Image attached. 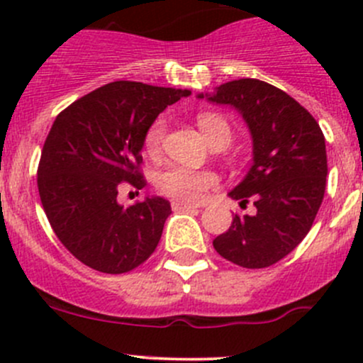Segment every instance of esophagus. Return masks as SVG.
I'll return each instance as SVG.
<instances>
[{
  "mask_svg": "<svg viewBox=\"0 0 363 363\" xmlns=\"http://www.w3.org/2000/svg\"><path fill=\"white\" fill-rule=\"evenodd\" d=\"M172 208H174V211H195V208H199V205L182 202V200H174V202H172Z\"/></svg>",
  "mask_w": 363,
  "mask_h": 363,
  "instance_id": "esophagus-1",
  "label": "esophagus"
}]
</instances>
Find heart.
Here are the masks:
<instances>
[{"label":"heart","mask_w":363,"mask_h":363,"mask_svg":"<svg viewBox=\"0 0 363 363\" xmlns=\"http://www.w3.org/2000/svg\"><path fill=\"white\" fill-rule=\"evenodd\" d=\"M200 130L205 135V138H211L221 130H230L228 123L223 117L216 113H200L199 119ZM164 135V121L160 119L149 128L145 135V149L149 152H156L160 149L161 140ZM160 191L167 196H172L175 200H182L188 203L202 202L207 196V193L218 184V177L212 172L207 170H195L188 167H168L163 172H160L156 179Z\"/></svg>","instance_id":"b5f03b06"}]
</instances>
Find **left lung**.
Returning a JSON list of instances; mask_svg holds the SVG:
<instances>
[{
    "mask_svg": "<svg viewBox=\"0 0 363 363\" xmlns=\"http://www.w3.org/2000/svg\"><path fill=\"white\" fill-rule=\"evenodd\" d=\"M196 96L235 108L252 140L250 170L228 196L240 205L251 200L256 212L233 216L214 250L244 269L274 265L302 242L323 202L327 149L320 124L263 80H232Z\"/></svg>",
    "mask_w": 363,
    "mask_h": 363,
    "instance_id": "1",
    "label": "left lung"
}]
</instances>
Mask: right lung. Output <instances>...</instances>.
Masks as SVG:
<instances>
[{
	"instance_id": "add662e5",
	"label": "right lung",
	"mask_w": 363,
	"mask_h": 363,
	"mask_svg": "<svg viewBox=\"0 0 363 363\" xmlns=\"http://www.w3.org/2000/svg\"><path fill=\"white\" fill-rule=\"evenodd\" d=\"M189 89L117 80L73 101L43 144L38 191L63 246L105 274L130 272L158 246L170 202L145 196L123 207L121 182L145 186L138 172L145 135L168 105Z\"/></svg>"
}]
</instances>
